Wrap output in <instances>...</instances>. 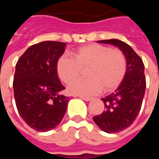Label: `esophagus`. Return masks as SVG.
I'll use <instances>...</instances> for the list:
<instances>
[{
	"instance_id": "obj_1",
	"label": "esophagus",
	"mask_w": 159,
	"mask_h": 159,
	"mask_svg": "<svg viewBox=\"0 0 159 159\" xmlns=\"http://www.w3.org/2000/svg\"><path fill=\"white\" fill-rule=\"evenodd\" d=\"M82 100H85V101H89L92 98H90V97H86V96H79Z\"/></svg>"
}]
</instances>
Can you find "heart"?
I'll use <instances>...</instances> for the list:
<instances>
[{
  "instance_id": "heart-1",
  "label": "heart",
  "mask_w": 159,
  "mask_h": 159,
  "mask_svg": "<svg viewBox=\"0 0 159 159\" xmlns=\"http://www.w3.org/2000/svg\"><path fill=\"white\" fill-rule=\"evenodd\" d=\"M85 78L70 84V93L93 95L113 91L122 83L127 72V60L123 51L109 46L93 43L80 47L72 56L63 54L56 65L58 76L65 83H70L86 69Z\"/></svg>"
}]
</instances>
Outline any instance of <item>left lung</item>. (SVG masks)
<instances>
[{
    "label": "left lung",
    "mask_w": 159,
    "mask_h": 159,
    "mask_svg": "<svg viewBox=\"0 0 159 159\" xmlns=\"http://www.w3.org/2000/svg\"><path fill=\"white\" fill-rule=\"evenodd\" d=\"M119 48L127 59V72L124 79L110 95L102 98L105 111L93 117L94 123L107 133H118L129 127L140 112L145 90L146 77L144 63L133 48L117 39L102 40Z\"/></svg>",
    "instance_id": "8db88e82"
}]
</instances>
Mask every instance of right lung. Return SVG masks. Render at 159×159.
<instances>
[{
	"mask_svg": "<svg viewBox=\"0 0 159 159\" xmlns=\"http://www.w3.org/2000/svg\"><path fill=\"white\" fill-rule=\"evenodd\" d=\"M66 43L46 41L30 46L16 64L14 99L19 113L30 128L47 132L58 126L70 99L60 93L56 65Z\"/></svg>",
	"mask_w": 159,
	"mask_h": 159,
	"instance_id": "add662e5",
	"label": "right lung"
}]
</instances>
